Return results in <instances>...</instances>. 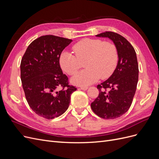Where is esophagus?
Returning <instances> with one entry per match:
<instances>
[{
  "label": "esophagus",
  "instance_id": "1",
  "mask_svg": "<svg viewBox=\"0 0 159 159\" xmlns=\"http://www.w3.org/2000/svg\"><path fill=\"white\" fill-rule=\"evenodd\" d=\"M80 89L84 90V91H85V90H87L88 89V87H81Z\"/></svg>",
  "mask_w": 159,
  "mask_h": 159
}]
</instances>
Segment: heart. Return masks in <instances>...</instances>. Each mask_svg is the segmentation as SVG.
Here are the masks:
<instances>
[{
  "instance_id": "1",
  "label": "heart",
  "mask_w": 159,
  "mask_h": 159,
  "mask_svg": "<svg viewBox=\"0 0 159 159\" xmlns=\"http://www.w3.org/2000/svg\"><path fill=\"white\" fill-rule=\"evenodd\" d=\"M75 54L70 51L61 53L59 63L61 69L68 75H74L84 62L86 69L71 78V83L87 86L98 81L100 78H109L118 62V52L113 43L100 39L84 38L73 46Z\"/></svg>"
}]
</instances>
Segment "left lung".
<instances>
[{"label":"left lung","instance_id":"obj_1","mask_svg":"<svg viewBox=\"0 0 159 159\" xmlns=\"http://www.w3.org/2000/svg\"><path fill=\"white\" fill-rule=\"evenodd\" d=\"M95 36L108 38L114 43L118 52V62L112 75L98 85L99 93L91 107L103 119H116L129 110L135 93L139 78L137 54L132 45L117 33L105 32ZM106 89L108 92L105 91Z\"/></svg>","mask_w":159,"mask_h":159}]
</instances>
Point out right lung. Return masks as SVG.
<instances>
[{
	"label": "right lung",
	"instance_id": "right-lung-1",
	"mask_svg": "<svg viewBox=\"0 0 159 159\" xmlns=\"http://www.w3.org/2000/svg\"><path fill=\"white\" fill-rule=\"evenodd\" d=\"M72 42L65 38L40 36L28 46L20 64V77L26 99L39 116L51 119L68 109L77 88L70 86L59 63L61 52ZM61 87L60 91L57 89Z\"/></svg>",
	"mask_w": 159,
	"mask_h": 159
}]
</instances>
